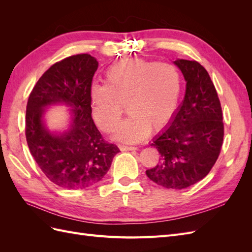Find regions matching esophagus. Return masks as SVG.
I'll return each mask as SVG.
<instances>
[{"mask_svg":"<svg viewBox=\"0 0 252 252\" xmlns=\"http://www.w3.org/2000/svg\"><path fill=\"white\" fill-rule=\"evenodd\" d=\"M119 148L121 149V151H130V150H136V147H132V146H124V145H120Z\"/></svg>","mask_w":252,"mask_h":252,"instance_id":"34e87169","label":"esophagus"}]
</instances>
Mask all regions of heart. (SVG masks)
Wrapping results in <instances>:
<instances>
[{
    "label": "heart",
    "mask_w": 252,
    "mask_h": 252,
    "mask_svg": "<svg viewBox=\"0 0 252 252\" xmlns=\"http://www.w3.org/2000/svg\"><path fill=\"white\" fill-rule=\"evenodd\" d=\"M106 84H94L89 95L96 125L113 131L123 116L114 138L125 143L144 140L149 131L161 130L177 111L182 90L179 69L170 63L140 58L127 59L110 66Z\"/></svg>",
    "instance_id": "1"
}]
</instances>
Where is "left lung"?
Listing matches in <instances>:
<instances>
[{
	"instance_id": "8db88e82",
	"label": "left lung",
	"mask_w": 252,
	"mask_h": 252,
	"mask_svg": "<svg viewBox=\"0 0 252 252\" xmlns=\"http://www.w3.org/2000/svg\"><path fill=\"white\" fill-rule=\"evenodd\" d=\"M186 81L184 100L168 127L150 144L161 155L147 177L168 189L204 179L216 164L224 138L222 107L207 70L196 61H174Z\"/></svg>"
}]
</instances>
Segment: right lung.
<instances>
[{"instance_id": "right-lung-1", "label": "right lung", "mask_w": 252, "mask_h": 252, "mask_svg": "<svg viewBox=\"0 0 252 252\" xmlns=\"http://www.w3.org/2000/svg\"><path fill=\"white\" fill-rule=\"evenodd\" d=\"M97 66L87 53L68 57L43 73L28 98L25 133L30 154L62 188L83 189L100 182L120 151L104 141L91 117L89 90ZM57 103L72 107V124L63 134L49 132L42 120L44 108Z\"/></svg>"}]
</instances>
